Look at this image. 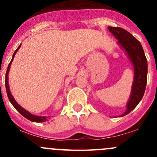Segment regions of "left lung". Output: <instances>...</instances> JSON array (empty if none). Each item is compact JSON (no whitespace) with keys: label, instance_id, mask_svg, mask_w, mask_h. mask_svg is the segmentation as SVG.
Instances as JSON below:
<instances>
[{"label":"left lung","instance_id":"obj_1","mask_svg":"<svg viewBox=\"0 0 157 157\" xmlns=\"http://www.w3.org/2000/svg\"><path fill=\"white\" fill-rule=\"evenodd\" d=\"M108 29L125 51L134 69L131 93L127 103V110L120 116L122 117L130 113L143 98L147 81V61L140 42L129 32L120 27L109 26Z\"/></svg>","mask_w":157,"mask_h":157}]
</instances>
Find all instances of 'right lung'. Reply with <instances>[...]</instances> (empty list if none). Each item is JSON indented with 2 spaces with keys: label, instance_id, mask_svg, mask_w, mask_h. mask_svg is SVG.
<instances>
[{
  "label": "right lung",
  "instance_id": "right-lung-1",
  "mask_svg": "<svg viewBox=\"0 0 157 157\" xmlns=\"http://www.w3.org/2000/svg\"><path fill=\"white\" fill-rule=\"evenodd\" d=\"M20 46H21V44H20V45H19V47L17 48V50H16L15 52H14L13 55L12 59H11L10 64H9V65H8V67H7V72H6L5 86H6V90H7V96H8V99H9V100H10V102H11V104H12V105H13L14 108L17 109V110L18 111V112H20V113L22 115H23V116H24L25 118H27V119L29 120V121H34V122H44V121H47L46 117H45V116H37V115H33V114H31V113H30V112H28V111H26V109H23V107L20 106V105H19V104L17 103V102H16V100H15V99H14L13 96H12V94H11V93H10V88H9V84H8V74H9V71H10V65H11V63H12L13 60L14 56H15L16 53H17V51L19 50V48H20Z\"/></svg>",
  "mask_w": 157,
  "mask_h": 157
}]
</instances>
